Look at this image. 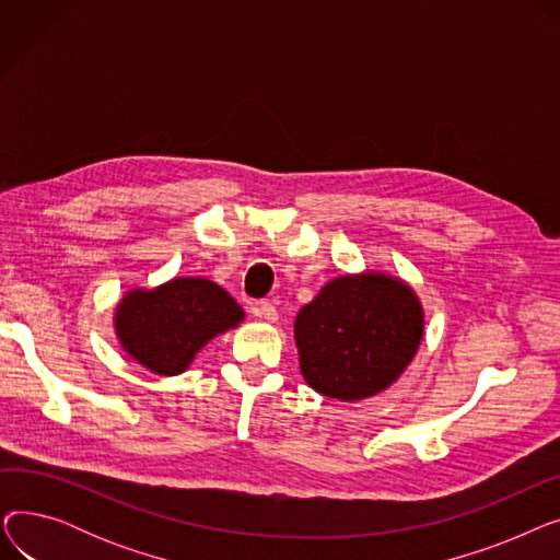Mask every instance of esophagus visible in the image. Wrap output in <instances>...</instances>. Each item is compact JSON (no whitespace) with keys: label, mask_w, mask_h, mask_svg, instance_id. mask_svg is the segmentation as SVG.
I'll use <instances>...</instances> for the list:
<instances>
[{"label":"esophagus","mask_w":560,"mask_h":560,"mask_svg":"<svg viewBox=\"0 0 560 560\" xmlns=\"http://www.w3.org/2000/svg\"><path fill=\"white\" fill-rule=\"evenodd\" d=\"M252 313H254L256 317L268 319V322H277V319H279L277 306H275V304H270V302H265V300L254 302V304H252Z\"/></svg>","instance_id":"esophagus-1"}]
</instances>
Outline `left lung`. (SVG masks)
<instances>
[{"mask_svg": "<svg viewBox=\"0 0 560 560\" xmlns=\"http://www.w3.org/2000/svg\"><path fill=\"white\" fill-rule=\"evenodd\" d=\"M424 311L401 279L363 272L329 281L295 319L306 384L319 395L357 401L386 390L413 361Z\"/></svg>", "mask_w": 560, "mask_h": 560, "instance_id": "1", "label": "left lung"}]
</instances>
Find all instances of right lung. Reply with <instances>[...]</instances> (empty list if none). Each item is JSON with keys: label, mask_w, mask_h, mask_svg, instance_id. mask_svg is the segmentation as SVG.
I'll list each match as a JSON object with an SVG mask.
<instances>
[{"label": "right lung", "mask_w": 560, "mask_h": 560, "mask_svg": "<svg viewBox=\"0 0 560 560\" xmlns=\"http://www.w3.org/2000/svg\"><path fill=\"white\" fill-rule=\"evenodd\" d=\"M243 317V308L218 283L174 277L152 290H129L115 308V334L136 363L174 376L188 370L206 342L238 327Z\"/></svg>", "instance_id": "1"}]
</instances>
